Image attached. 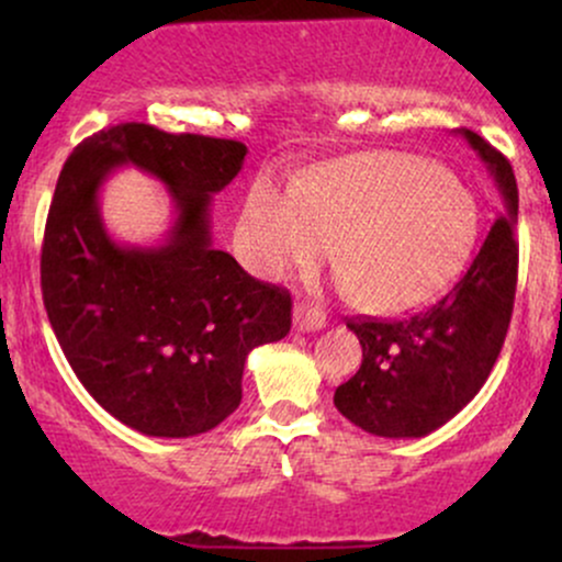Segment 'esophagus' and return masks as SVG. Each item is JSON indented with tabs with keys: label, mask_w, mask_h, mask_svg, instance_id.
I'll use <instances>...</instances> for the list:
<instances>
[{
	"label": "esophagus",
	"mask_w": 562,
	"mask_h": 562,
	"mask_svg": "<svg viewBox=\"0 0 562 562\" xmlns=\"http://www.w3.org/2000/svg\"><path fill=\"white\" fill-rule=\"evenodd\" d=\"M325 325H327L325 312H319L317 306H308V303H299V306L293 308V327L299 333L322 330V327H325Z\"/></svg>",
	"instance_id": "esophagus-1"
}]
</instances>
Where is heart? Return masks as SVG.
I'll return each instance as SVG.
<instances>
[{
	"instance_id": "b5f03b06",
	"label": "heart",
	"mask_w": 562,
	"mask_h": 562,
	"mask_svg": "<svg viewBox=\"0 0 562 562\" xmlns=\"http://www.w3.org/2000/svg\"><path fill=\"white\" fill-rule=\"evenodd\" d=\"M335 280L375 312L436 299L460 277L479 237L470 192L428 160L362 153L299 184L256 179L237 227L245 263L263 277L308 267L330 250Z\"/></svg>"
}]
</instances>
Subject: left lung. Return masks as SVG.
<instances>
[{
    "label": "left lung",
    "instance_id": "left-lung-1",
    "mask_svg": "<svg viewBox=\"0 0 562 562\" xmlns=\"http://www.w3.org/2000/svg\"><path fill=\"white\" fill-rule=\"evenodd\" d=\"M492 173L502 200L479 256L454 288L425 312L398 322H348L362 367L333 402L357 428L383 438L434 434L465 406L499 357L518 282V184L509 160L470 128H457Z\"/></svg>",
    "mask_w": 562,
    "mask_h": 562
}]
</instances>
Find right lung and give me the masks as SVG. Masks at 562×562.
I'll return each mask as SVG.
<instances>
[{
    "instance_id": "add662e5",
    "label": "right lung",
    "mask_w": 562,
    "mask_h": 562,
    "mask_svg": "<svg viewBox=\"0 0 562 562\" xmlns=\"http://www.w3.org/2000/svg\"><path fill=\"white\" fill-rule=\"evenodd\" d=\"M245 156L235 139L121 124L83 139L57 179L42 245L49 325L94 402L145 436L227 420L248 353L290 333L288 290L254 280L211 235V200ZM124 165L172 195L175 222L153 246L115 241L101 218V187Z\"/></svg>"
}]
</instances>
